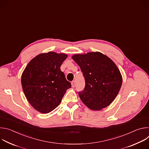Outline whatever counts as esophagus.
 <instances>
[{"label": "esophagus", "instance_id": "34e87169", "mask_svg": "<svg viewBox=\"0 0 149 149\" xmlns=\"http://www.w3.org/2000/svg\"><path fill=\"white\" fill-rule=\"evenodd\" d=\"M71 86H72V87H75V81H72L71 82Z\"/></svg>", "mask_w": 149, "mask_h": 149}]
</instances>
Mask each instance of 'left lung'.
I'll return each instance as SVG.
<instances>
[{"instance_id":"obj_1","label":"left lung","mask_w":149,"mask_h":149,"mask_svg":"<svg viewBox=\"0 0 149 149\" xmlns=\"http://www.w3.org/2000/svg\"><path fill=\"white\" fill-rule=\"evenodd\" d=\"M79 66L86 81L78 93L87 107L92 110L107 107L116 98L122 85V76L115 63L99 52L72 56Z\"/></svg>"}]
</instances>
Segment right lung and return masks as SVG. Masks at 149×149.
Segmentation results:
<instances>
[{
  "label": "right lung",
  "instance_id": "right-lung-1",
  "mask_svg": "<svg viewBox=\"0 0 149 149\" xmlns=\"http://www.w3.org/2000/svg\"><path fill=\"white\" fill-rule=\"evenodd\" d=\"M67 58V54L54 52L40 54L24 70L21 77L22 89L28 102L38 111L47 114L54 110L71 87L60 69Z\"/></svg>",
  "mask_w": 149,
  "mask_h": 149
}]
</instances>
